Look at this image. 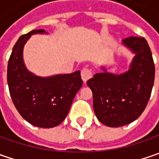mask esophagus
<instances>
[{"label":"esophagus","instance_id":"34e87169","mask_svg":"<svg viewBox=\"0 0 159 159\" xmlns=\"http://www.w3.org/2000/svg\"><path fill=\"white\" fill-rule=\"evenodd\" d=\"M92 77V70L89 68H83L81 70V78H82L83 81L87 82V80Z\"/></svg>","mask_w":159,"mask_h":159}]
</instances>
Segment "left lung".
Returning a JSON list of instances; mask_svg holds the SVG:
<instances>
[{
  "label": "left lung",
  "instance_id": "obj_1",
  "mask_svg": "<svg viewBox=\"0 0 159 159\" xmlns=\"http://www.w3.org/2000/svg\"><path fill=\"white\" fill-rule=\"evenodd\" d=\"M121 45L134 55L128 70L113 73L101 66L102 72L87 81L93 93L96 118L111 127L128 125L141 116L155 78V65L147 40L129 37L122 40Z\"/></svg>",
  "mask_w": 159,
  "mask_h": 159
}]
</instances>
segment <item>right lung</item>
Segmentation results:
<instances>
[{
  "mask_svg": "<svg viewBox=\"0 0 159 159\" xmlns=\"http://www.w3.org/2000/svg\"><path fill=\"white\" fill-rule=\"evenodd\" d=\"M34 34H48L33 30L16 42L8 64V85L14 105L30 124L50 128L64 121L77 92L82 86L80 71L41 77L28 70L24 48Z\"/></svg>",
  "mask_w": 159,
  "mask_h": 159,
  "instance_id": "obj_1",
  "label": "right lung"
}]
</instances>
